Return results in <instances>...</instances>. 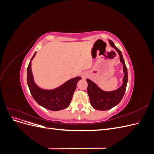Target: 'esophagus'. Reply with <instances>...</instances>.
Wrapping results in <instances>:
<instances>
[{
	"label": "esophagus",
	"instance_id": "esophagus-1",
	"mask_svg": "<svg viewBox=\"0 0 154 154\" xmlns=\"http://www.w3.org/2000/svg\"><path fill=\"white\" fill-rule=\"evenodd\" d=\"M82 78H86V76L84 74H82Z\"/></svg>",
	"mask_w": 154,
	"mask_h": 154
}]
</instances>
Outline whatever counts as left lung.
<instances>
[{"label": "left lung", "mask_w": 154, "mask_h": 154, "mask_svg": "<svg viewBox=\"0 0 154 154\" xmlns=\"http://www.w3.org/2000/svg\"><path fill=\"white\" fill-rule=\"evenodd\" d=\"M109 44L114 48L119 55L120 62L123 63L124 77L123 79V84L118 89L112 91H104L97 86L94 82L89 79H87L88 83L87 93L89 96L91 104L93 108L99 110H107L117 105L122 100L127 88L128 82V72L126 67L125 60L121 51L113 43V42L109 40Z\"/></svg>", "instance_id": "1"}]
</instances>
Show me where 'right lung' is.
Segmentation results:
<instances>
[{"mask_svg":"<svg viewBox=\"0 0 154 154\" xmlns=\"http://www.w3.org/2000/svg\"><path fill=\"white\" fill-rule=\"evenodd\" d=\"M35 54L36 53L32 56L27 69V85L32 97L38 105L48 110L58 111L66 109L71 103L77 83L82 78L77 76L72 78L54 89H43L35 83L31 71V61Z\"/></svg>","mask_w":154,"mask_h":154,"instance_id":"1","label":"right lung"}]
</instances>
